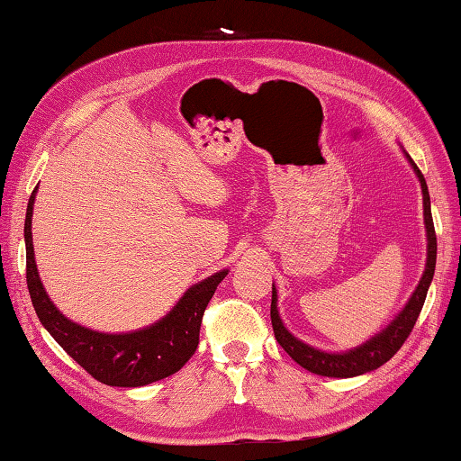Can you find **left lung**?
<instances>
[{
    "label": "left lung",
    "instance_id": "8db88e82",
    "mask_svg": "<svg viewBox=\"0 0 461 461\" xmlns=\"http://www.w3.org/2000/svg\"><path fill=\"white\" fill-rule=\"evenodd\" d=\"M407 158L411 160V156L407 154ZM412 168L420 181V189H423V209H425V230H427V267L423 276H420V283L415 288V293L407 303V307L401 311V315L390 323L386 330H382L376 338H372L370 341H366L364 346L349 349L346 354H327L321 352V349H315L303 343L286 331V327L283 325L278 317V309H276V291L272 288V305H270V319H272V330H275V338L276 341L283 346L285 352L293 357V360L303 366V368L319 374V376H331V378H352L357 376V374H366L370 370L380 368L382 364H386L390 357H393L399 349L402 348V343L407 341V338L415 327L420 309H423L425 296L429 291V285L433 280V272H435V260H437V238H435V228H433V217H431V201H429V191H427V183L425 176L420 175L419 167L411 160Z\"/></svg>",
    "mask_w": 461,
    "mask_h": 461
}]
</instances>
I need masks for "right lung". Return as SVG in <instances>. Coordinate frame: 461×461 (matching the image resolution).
I'll list each match as a JSON object with an SVG mask.
<instances>
[{"label": "right lung", "instance_id": "add662e5", "mask_svg": "<svg viewBox=\"0 0 461 461\" xmlns=\"http://www.w3.org/2000/svg\"><path fill=\"white\" fill-rule=\"evenodd\" d=\"M34 194L36 189L30 194L24 223L26 280L36 315L59 346L83 370L107 386H146L181 370L199 346L203 313L228 270L215 272L191 286L165 319L146 330L131 333L91 331L59 313L42 288L32 248Z\"/></svg>", "mask_w": 461, "mask_h": 461}]
</instances>
